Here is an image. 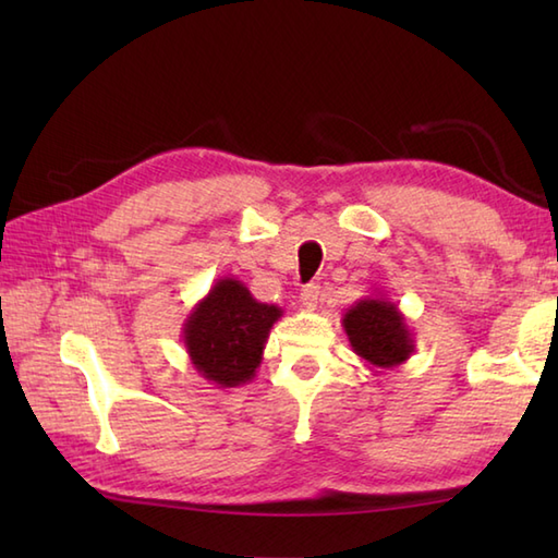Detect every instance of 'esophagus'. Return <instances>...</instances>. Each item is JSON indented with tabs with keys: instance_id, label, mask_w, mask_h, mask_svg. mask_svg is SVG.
I'll return each instance as SVG.
<instances>
[{
	"instance_id": "34e87169",
	"label": "esophagus",
	"mask_w": 558,
	"mask_h": 558,
	"mask_svg": "<svg viewBox=\"0 0 558 558\" xmlns=\"http://www.w3.org/2000/svg\"><path fill=\"white\" fill-rule=\"evenodd\" d=\"M318 294H322V290H318V286H304L302 288V298H300V302H302V306H306V310H312V306H316V302H318Z\"/></svg>"
}]
</instances>
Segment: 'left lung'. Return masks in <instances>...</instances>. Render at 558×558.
<instances>
[{
	"instance_id": "left-lung-1",
	"label": "left lung",
	"mask_w": 558,
	"mask_h": 558,
	"mask_svg": "<svg viewBox=\"0 0 558 558\" xmlns=\"http://www.w3.org/2000/svg\"><path fill=\"white\" fill-rule=\"evenodd\" d=\"M342 328L352 352L369 369H396L414 352V336L405 314L381 292L354 302L342 316Z\"/></svg>"
}]
</instances>
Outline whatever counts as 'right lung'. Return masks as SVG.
Masks as SVG:
<instances>
[{
  "label": "right lung",
  "mask_w": 558,
  "mask_h": 558,
  "mask_svg": "<svg viewBox=\"0 0 558 558\" xmlns=\"http://www.w3.org/2000/svg\"><path fill=\"white\" fill-rule=\"evenodd\" d=\"M280 316V306L254 300L242 280L220 278L184 322L182 340L189 360L218 388L248 384Z\"/></svg>",
  "instance_id": "right-lung-1"
}]
</instances>
